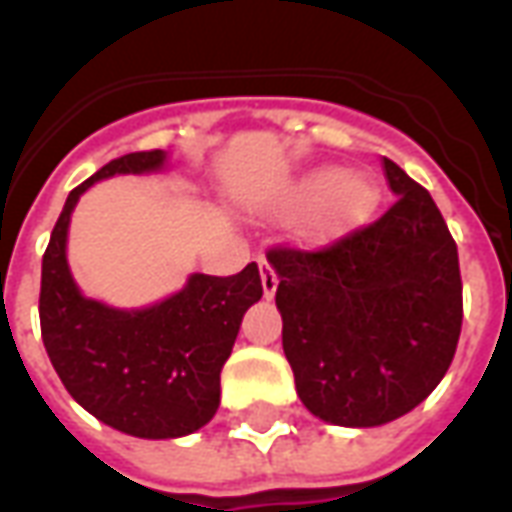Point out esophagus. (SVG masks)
Listing matches in <instances>:
<instances>
[{"label":"esophagus","mask_w":512,"mask_h":512,"mask_svg":"<svg viewBox=\"0 0 512 512\" xmlns=\"http://www.w3.org/2000/svg\"><path fill=\"white\" fill-rule=\"evenodd\" d=\"M260 279H263V296L266 299H274V293H277V285H279V277L277 271L271 268L266 257H260Z\"/></svg>","instance_id":"34e87169"}]
</instances>
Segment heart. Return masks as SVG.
Returning <instances> with one entry per match:
<instances>
[{
  "mask_svg": "<svg viewBox=\"0 0 512 512\" xmlns=\"http://www.w3.org/2000/svg\"><path fill=\"white\" fill-rule=\"evenodd\" d=\"M293 200H315L301 219V238L312 244H329L373 216L381 189L365 172L343 175L337 167H321L293 186Z\"/></svg>",
  "mask_w": 512,
  "mask_h": 512,
  "instance_id": "heart-1",
  "label": "heart"
}]
</instances>
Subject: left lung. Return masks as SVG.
<instances>
[{
  "label": "left lung",
  "mask_w": 512,
  "mask_h": 512,
  "mask_svg": "<svg viewBox=\"0 0 512 512\" xmlns=\"http://www.w3.org/2000/svg\"><path fill=\"white\" fill-rule=\"evenodd\" d=\"M397 200L367 227L304 252L268 249L277 271L282 348L315 417L376 428L439 386L463 321L458 246L428 191L395 161Z\"/></svg>",
  "instance_id": "left-lung-1"
}]
</instances>
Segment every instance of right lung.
Segmentation results:
<instances>
[{
    "label": "right lung",
    "mask_w": 512,
    "mask_h": 512,
    "mask_svg": "<svg viewBox=\"0 0 512 512\" xmlns=\"http://www.w3.org/2000/svg\"><path fill=\"white\" fill-rule=\"evenodd\" d=\"M164 150L128 153L68 194L40 274V334L71 397L109 428L139 439H178L219 408V373L244 312L260 301L257 263L233 277L191 274L186 288L145 310L84 299L65 257L76 202L95 180L164 167Z\"/></svg>",
    "instance_id": "right-lung-1"
}]
</instances>
